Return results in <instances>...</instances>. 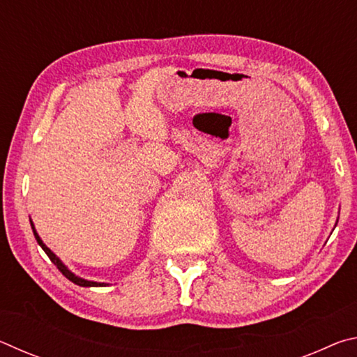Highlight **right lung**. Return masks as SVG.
Segmentation results:
<instances>
[{"mask_svg":"<svg viewBox=\"0 0 357 357\" xmlns=\"http://www.w3.org/2000/svg\"><path fill=\"white\" fill-rule=\"evenodd\" d=\"M31 228H33V233H34V238H36V241H38V244L42 247V249H44V252L47 253V257L52 259V263L56 266V268L61 271V274L66 277V279H69L70 282H74L75 285H80V287H105V283H98V282H89V280H84V279H80V277H77L75 274H72L70 271L66 268V266L61 263V259H59L55 253H53L50 249H48V247L42 243L40 241V238H39V234L36 233V229H34V227H33V223H31Z\"/></svg>","mask_w":357,"mask_h":357,"instance_id":"obj_1","label":"right lung"}]
</instances>
